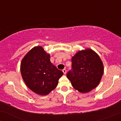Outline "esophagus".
Listing matches in <instances>:
<instances>
[{
    "label": "esophagus",
    "mask_w": 121,
    "mask_h": 121,
    "mask_svg": "<svg viewBox=\"0 0 121 121\" xmlns=\"http://www.w3.org/2000/svg\"><path fill=\"white\" fill-rule=\"evenodd\" d=\"M62 72H63L64 74H65L66 73V70L65 69H64L63 70H62Z\"/></svg>",
    "instance_id": "obj_1"
}]
</instances>
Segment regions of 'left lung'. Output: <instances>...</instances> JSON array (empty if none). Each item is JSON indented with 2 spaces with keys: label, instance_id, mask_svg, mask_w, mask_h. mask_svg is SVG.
<instances>
[{
  "label": "left lung",
  "instance_id": "8db88e82",
  "mask_svg": "<svg viewBox=\"0 0 121 121\" xmlns=\"http://www.w3.org/2000/svg\"><path fill=\"white\" fill-rule=\"evenodd\" d=\"M72 70L66 77L72 86L82 93L89 92L100 82L104 74L102 60L93 50L87 48L78 51L72 59Z\"/></svg>",
  "mask_w": 121,
  "mask_h": 121
}]
</instances>
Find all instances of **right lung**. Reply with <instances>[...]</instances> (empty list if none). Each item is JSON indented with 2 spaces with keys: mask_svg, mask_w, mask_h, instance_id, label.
Instances as JSON below:
<instances>
[{
  "mask_svg": "<svg viewBox=\"0 0 121 121\" xmlns=\"http://www.w3.org/2000/svg\"><path fill=\"white\" fill-rule=\"evenodd\" d=\"M22 78L30 89L46 95L56 88L63 72L50 61V55L41 46L35 47L26 55L20 64Z\"/></svg>",
  "mask_w": 121,
  "mask_h": 121,
  "instance_id": "obj_1",
  "label": "right lung"
}]
</instances>
